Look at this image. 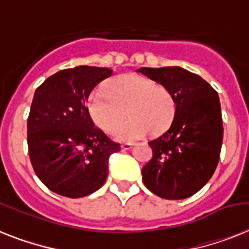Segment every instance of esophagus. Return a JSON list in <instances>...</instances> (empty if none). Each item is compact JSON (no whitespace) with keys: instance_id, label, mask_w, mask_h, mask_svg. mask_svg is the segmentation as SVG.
<instances>
[{"instance_id":"34e87169","label":"esophagus","mask_w":249,"mask_h":249,"mask_svg":"<svg viewBox=\"0 0 249 249\" xmlns=\"http://www.w3.org/2000/svg\"><path fill=\"white\" fill-rule=\"evenodd\" d=\"M133 146H134V143H124L121 144V148H123V150H130Z\"/></svg>"}]
</instances>
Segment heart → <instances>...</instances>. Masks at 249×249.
Segmentation results:
<instances>
[{"label":"heart","mask_w":249,"mask_h":249,"mask_svg":"<svg viewBox=\"0 0 249 249\" xmlns=\"http://www.w3.org/2000/svg\"><path fill=\"white\" fill-rule=\"evenodd\" d=\"M90 113L103 130L111 132L120 124L128 109L130 119L115 130L121 142H132L161 132L174 115V99L165 86L138 75H129L113 81L109 89L102 88L90 99Z\"/></svg>","instance_id":"obj_1"}]
</instances>
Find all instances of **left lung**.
Segmentation results:
<instances>
[{
	"label": "left lung",
	"mask_w": 249,
	"mask_h": 249,
	"mask_svg": "<svg viewBox=\"0 0 249 249\" xmlns=\"http://www.w3.org/2000/svg\"><path fill=\"white\" fill-rule=\"evenodd\" d=\"M137 72L165 86L176 106L169 128L148 142L152 159L142 169L143 183L163 199H186L211 179L220 160L224 128L218 94L200 76L177 66Z\"/></svg>",
	"instance_id": "8db88e82"
}]
</instances>
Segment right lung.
<instances>
[{
    "instance_id": "1",
    "label": "right lung",
    "mask_w": 249,
    "mask_h": 249,
    "mask_svg": "<svg viewBox=\"0 0 249 249\" xmlns=\"http://www.w3.org/2000/svg\"><path fill=\"white\" fill-rule=\"evenodd\" d=\"M112 73L109 68L77 66L54 73L35 91L27 123L29 159L54 193L76 199L106 182L109 156L120 151V144L94 126L88 101Z\"/></svg>"
}]
</instances>
